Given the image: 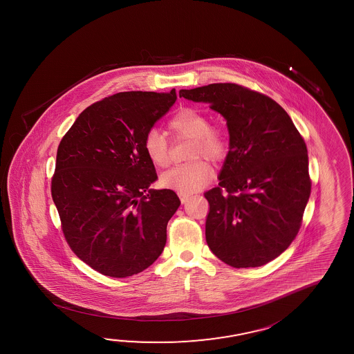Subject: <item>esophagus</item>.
<instances>
[{
  "instance_id": "1",
  "label": "esophagus",
  "mask_w": 354,
  "mask_h": 354,
  "mask_svg": "<svg viewBox=\"0 0 354 354\" xmlns=\"http://www.w3.org/2000/svg\"><path fill=\"white\" fill-rule=\"evenodd\" d=\"M178 195H179V198H180V201L183 204H184V203H187V201H189V198H190V195H189V194L179 193Z\"/></svg>"
}]
</instances>
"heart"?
Listing matches in <instances>:
<instances>
[{
  "label": "heart",
  "instance_id": "obj_1",
  "mask_svg": "<svg viewBox=\"0 0 354 354\" xmlns=\"http://www.w3.org/2000/svg\"><path fill=\"white\" fill-rule=\"evenodd\" d=\"M167 131L173 139H192L187 164L162 174L160 184L179 193H194L207 185L213 178V167L207 161H219L227 155V136L221 127H210L207 115L193 107H184L167 122ZM147 159L153 167L164 169L170 164V145L162 133L151 130L142 142Z\"/></svg>",
  "mask_w": 354,
  "mask_h": 354
}]
</instances>
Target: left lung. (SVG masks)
Here are the masks:
<instances>
[{
    "label": "left lung",
    "instance_id": "left-lung-1",
    "mask_svg": "<svg viewBox=\"0 0 354 354\" xmlns=\"http://www.w3.org/2000/svg\"><path fill=\"white\" fill-rule=\"evenodd\" d=\"M179 95L207 102L229 130L219 187L204 194L207 245L230 267H261L299 232L312 187L304 139L278 102L248 87L210 84Z\"/></svg>",
    "mask_w": 354,
    "mask_h": 354
}]
</instances>
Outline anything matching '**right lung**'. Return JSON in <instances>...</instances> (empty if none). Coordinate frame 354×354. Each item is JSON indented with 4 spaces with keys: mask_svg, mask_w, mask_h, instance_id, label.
<instances>
[{
    "mask_svg": "<svg viewBox=\"0 0 354 354\" xmlns=\"http://www.w3.org/2000/svg\"><path fill=\"white\" fill-rule=\"evenodd\" d=\"M176 93L127 91L86 107L57 147L51 195L68 247L102 275L127 278L164 250L180 201L158 179L144 138Z\"/></svg>",
    "mask_w": 354,
    "mask_h": 354,
    "instance_id": "right-lung-1",
    "label": "right lung"
}]
</instances>
